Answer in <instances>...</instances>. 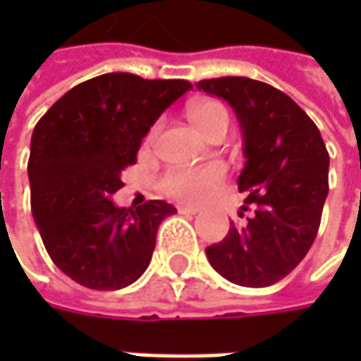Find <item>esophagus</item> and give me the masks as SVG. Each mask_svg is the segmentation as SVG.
Here are the masks:
<instances>
[{
	"label": "esophagus",
	"mask_w": 361,
	"mask_h": 361,
	"mask_svg": "<svg viewBox=\"0 0 361 361\" xmlns=\"http://www.w3.org/2000/svg\"><path fill=\"white\" fill-rule=\"evenodd\" d=\"M176 211H178L180 215H197V213H199L197 207H187V204H178Z\"/></svg>",
	"instance_id": "34e87169"
}]
</instances>
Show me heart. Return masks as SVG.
I'll return each instance as SVG.
<instances>
[{"label":"heart","instance_id":"1","mask_svg":"<svg viewBox=\"0 0 361 361\" xmlns=\"http://www.w3.org/2000/svg\"><path fill=\"white\" fill-rule=\"evenodd\" d=\"M188 118L197 126V130L202 136H207L209 130L215 126L216 122H227L229 116L225 106L219 102H195L188 108ZM157 128L152 130V134ZM227 176V166L219 160L207 162L201 166H174L160 176L159 187L160 192L169 199L187 204H201L207 199L215 195V190L221 187V183Z\"/></svg>","mask_w":361,"mask_h":361}]
</instances>
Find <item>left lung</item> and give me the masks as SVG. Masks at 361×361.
Segmentation results:
<instances>
[{"label":"left lung","instance_id":"obj_1","mask_svg":"<svg viewBox=\"0 0 361 361\" xmlns=\"http://www.w3.org/2000/svg\"><path fill=\"white\" fill-rule=\"evenodd\" d=\"M197 88L227 100L241 122L245 169L239 192L247 223L233 225L207 257L231 283L267 287L301 263L322 223L329 154L313 120L287 94L241 76L201 80ZM243 216V213H239Z\"/></svg>","mask_w":361,"mask_h":361}]
</instances>
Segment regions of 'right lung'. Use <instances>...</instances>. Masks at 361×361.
Here are the masks:
<instances>
[{"label":"right lung","mask_w":361,"mask_h":361,"mask_svg":"<svg viewBox=\"0 0 361 361\" xmlns=\"http://www.w3.org/2000/svg\"><path fill=\"white\" fill-rule=\"evenodd\" d=\"M192 88L187 80L112 72L66 92L35 124L27 174L44 247L70 279L98 291L134 283L148 267L166 201L120 209L110 197L159 116Z\"/></svg>","instance_id":"right-lung-1"}]
</instances>
